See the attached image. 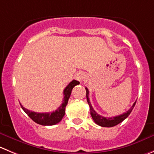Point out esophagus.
<instances>
[{"label":"esophagus","mask_w":154,"mask_h":154,"mask_svg":"<svg viewBox=\"0 0 154 154\" xmlns=\"http://www.w3.org/2000/svg\"><path fill=\"white\" fill-rule=\"evenodd\" d=\"M85 78V74L84 72L79 71L75 74V79L78 80V81L82 82Z\"/></svg>","instance_id":"esophagus-1"}]
</instances>
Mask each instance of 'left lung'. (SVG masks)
<instances>
[{
  "mask_svg": "<svg viewBox=\"0 0 154 154\" xmlns=\"http://www.w3.org/2000/svg\"><path fill=\"white\" fill-rule=\"evenodd\" d=\"M85 90H86V97H87L88 103L89 106H90L91 115L92 119H94L95 123L97 124L98 125H100V126H102V127H113L115 126V125L119 124L120 122H122L124 119H125L129 116V114L131 113V112L132 111L133 108H134V105H135L136 103V102H134V103H133L132 106H131V107L130 108L127 112H124L123 114H121V115L116 116H114V117H103L102 116L97 113V112H95L94 109H93L91 104L90 100H89V97H88V94H89L88 89L87 88H85Z\"/></svg>",
  "mask_w": 154,
  "mask_h": 154,
  "instance_id": "obj_1",
  "label": "left lung"
}]
</instances>
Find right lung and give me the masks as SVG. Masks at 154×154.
Returning <instances> with one entry per match:
<instances>
[{
    "mask_svg": "<svg viewBox=\"0 0 154 154\" xmlns=\"http://www.w3.org/2000/svg\"><path fill=\"white\" fill-rule=\"evenodd\" d=\"M79 84L78 81L72 80L68 85L66 87L63 91V100L62 104L57 108L55 111L52 112H35L33 111H30L29 109L23 107L21 104L22 109L24 112L32 119L35 122L42 125H54L57 124L62 120L63 117L65 115V109L68 103L69 98L71 94L72 90L75 85Z\"/></svg>",
    "mask_w": 154,
    "mask_h": 154,
    "instance_id": "right-lung-1",
    "label": "right lung"
}]
</instances>
